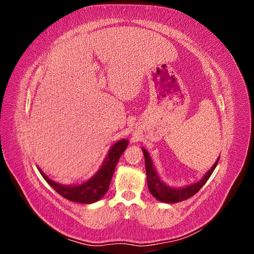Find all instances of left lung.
<instances>
[{
  "label": "left lung",
  "mask_w": 254,
  "mask_h": 254,
  "mask_svg": "<svg viewBox=\"0 0 254 254\" xmlns=\"http://www.w3.org/2000/svg\"><path fill=\"white\" fill-rule=\"evenodd\" d=\"M143 149L144 158H145V168H146V175H147V184H148V190L151 193V195L158 199L159 201L166 202V203H176L180 202L182 200H186V199L190 198L194 196L197 191L200 190L204 183L209 180L212 173L214 172L215 167L217 166V163L219 161V157L216 160V162L211 167L210 171H207L206 174L203 176V178L194 184H190V186H187L184 188L179 189H174L168 187L162 180H161L160 177L158 176L155 167H153L152 161L149 157V153L147 152L145 148Z\"/></svg>",
  "instance_id": "obj_1"
}]
</instances>
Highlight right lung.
I'll list each match as a JSON object with an SVG mask.
<instances>
[{
  "instance_id": "right-lung-1",
  "label": "right lung",
  "mask_w": 254,
  "mask_h": 254,
  "mask_svg": "<svg viewBox=\"0 0 254 254\" xmlns=\"http://www.w3.org/2000/svg\"><path fill=\"white\" fill-rule=\"evenodd\" d=\"M128 143V140L125 139L115 143L110 148L98 172L88 181L78 184V186H64V184L57 183L51 180L47 175L41 172L40 168H38V170H39L44 180L59 195L67 199V200L79 203H93L99 200L108 191L115 166H117L122 153L126 149Z\"/></svg>"
}]
</instances>
